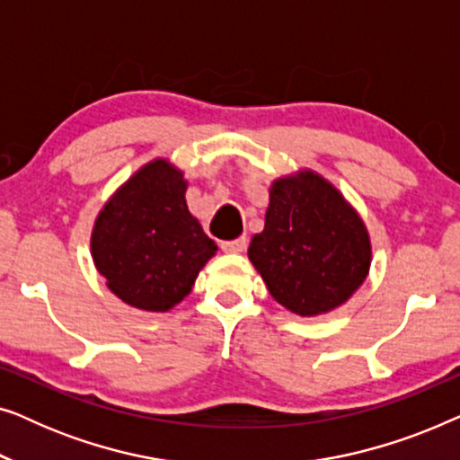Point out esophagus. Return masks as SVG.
<instances>
[{
  "mask_svg": "<svg viewBox=\"0 0 460 460\" xmlns=\"http://www.w3.org/2000/svg\"><path fill=\"white\" fill-rule=\"evenodd\" d=\"M244 249H247V238L244 236L234 238V241L222 243V251H226V253H243Z\"/></svg>",
  "mask_w": 460,
  "mask_h": 460,
  "instance_id": "1",
  "label": "esophagus"
}]
</instances>
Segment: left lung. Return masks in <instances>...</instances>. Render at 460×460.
<instances>
[{
  "mask_svg": "<svg viewBox=\"0 0 460 460\" xmlns=\"http://www.w3.org/2000/svg\"><path fill=\"white\" fill-rule=\"evenodd\" d=\"M249 260L280 305L318 316L345 304L367 279L370 238L343 194L305 169L270 188L266 226L251 241Z\"/></svg>",
  "mask_w": 460,
  "mask_h": 460,
  "instance_id": "8db88e82",
  "label": "left lung"
}]
</instances>
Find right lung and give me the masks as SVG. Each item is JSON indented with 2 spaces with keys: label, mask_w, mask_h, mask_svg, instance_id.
Masks as SVG:
<instances>
[{
  "label": "right lung",
  "mask_w": 460,
  "mask_h": 460,
  "mask_svg": "<svg viewBox=\"0 0 460 460\" xmlns=\"http://www.w3.org/2000/svg\"><path fill=\"white\" fill-rule=\"evenodd\" d=\"M186 186L172 163L150 161L112 194L93 224L98 272L119 299L137 310H172L217 251L188 211Z\"/></svg>",
  "instance_id": "obj_1"
}]
</instances>
